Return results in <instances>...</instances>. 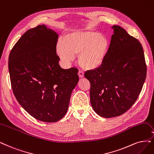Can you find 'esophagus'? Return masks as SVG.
<instances>
[{
    "instance_id": "1",
    "label": "esophagus",
    "mask_w": 154,
    "mask_h": 154,
    "mask_svg": "<svg viewBox=\"0 0 154 154\" xmlns=\"http://www.w3.org/2000/svg\"><path fill=\"white\" fill-rule=\"evenodd\" d=\"M78 75H79V77H80V78H82V77H84V72H83L82 71H81V70H79V72H78Z\"/></svg>"
}]
</instances>
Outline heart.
Wrapping results in <instances>:
<instances>
[{
  "label": "heart",
  "mask_w": 154,
  "mask_h": 154,
  "mask_svg": "<svg viewBox=\"0 0 154 154\" xmlns=\"http://www.w3.org/2000/svg\"><path fill=\"white\" fill-rule=\"evenodd\" d=\"M109 39L93 31H73L66 33L56 46L59 56L68 63L79 55L80 65L86 70L97 69L103 65L109 49Z\"/></svg>",
  "instance_id": "b5f03b06"
}]
</instances>
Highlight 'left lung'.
Listing matches in <instances>:
<instances>
[{"instance_id": "1", "label": "left lung", "mask_w": 154, "mask_h": 154, "mask_svg": "<svg viewBox=\"0 0 154 154\" xmlns=\"http://www.w3.org/2000/svg\"><path fill=\"white\" fill-rule=\"evenodd\" d=\"M109 49L103 65L88 70L90 101L101 117H117L128 111L138 99L146 76L143 48L138 39L123 28L113 25Z\"/></svg>"}]
</instances>
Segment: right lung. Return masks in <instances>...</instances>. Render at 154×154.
Masks as SVG:
<instances>
[{"label":"right lung","mask_w":154,"mask_h":154,"mask_svg":"<svg viewBox=\"0 0 154 154\" xmlns=\"http://www.w3.org/2000/svg\"><path fill=\"white\" fill-rule=\"evenodd\" d=\"M58 35L46 26L27 30L9 56L11 84L15 97L30 116L45 122L58 121L68 109L79 81L78 69H63L56 54Z\"/></svg>","instance_id":"obj_1"}]
</instances>
